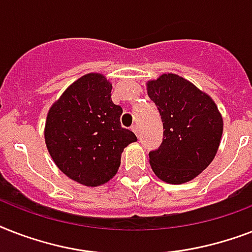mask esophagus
Segmentation results:
<instances>
[{"instance_id":"obj_1","label":"esophagus","mask_w":252,"mask_h":252,"mask_svg":"<svg viewBox=\"0 0 252 252\" xmlns=\"http://www.w3.org/2000/svg\"><path fill=\"white\" fill-rule=\"evenodd\" d=\"M130 129L133 130L134 133H136L138 136V126H137V124H133V126H130Z\"/></svg>"}]
</instances>
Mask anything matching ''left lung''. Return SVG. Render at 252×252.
<instances>
[{"instance_id": "obj_1", "label": "left lung", "mask_w": 252, "mask_h": 252, "mask_svg": "<svg viewBox=\"0 0 252 252\" xmlns=\"http://www.w3.org/2000/svg\"><path fill=\"white\" fill-rule=\"evenodd\" d=\"M146 90L163 123V141L149 153L150 166L166 183H187L215 159L222 115L207 93L174 73L148 81Z\"/></svg>"}]
</instances>
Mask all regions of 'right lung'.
<instances>
[{
    "label": "right lung",
    "mask_w": 252,
    "mask_h": 252,
    "mask_svg": "<svg viewBox=\"0 0 252 252\" xmlns=\"http://www.w3.org/2000/svg\"><path fill=\"white\" fill-rule=\"evenodd\" d=\"M112 84L100 73L74 81L47 114L45 145L65 175L87 187L112 179L124 148L137 141L123 128V108L111 99Z\"/></svg>",
    "instance_id": "add662e5"
}]
</instances>
